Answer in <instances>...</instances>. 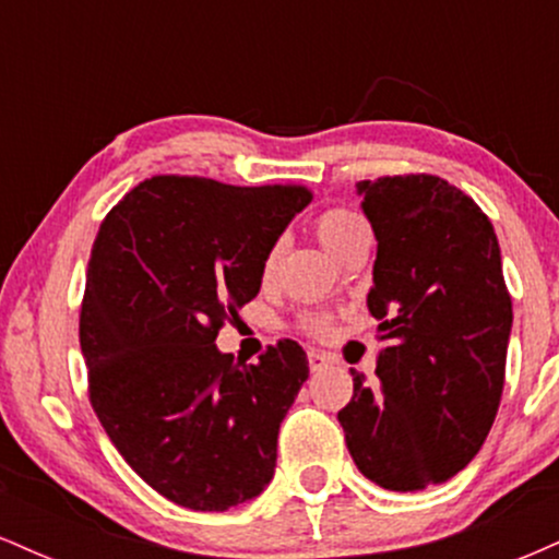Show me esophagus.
Returning <instances> with one entry per match:
<instances>
[{
	"label": "esophagus",
	"instance_id": "esophagus-1",
	"mask_svg": "<svg viewBox=\"0 0 559 559\" xmlns=\"http://www.w3.org/2000/svg\"><path fill=\"white\" fill-rule=\"evenodd\" d=\"M307 362H310V370L316 373V370H323L325 365L331 362V357L325 355V352H318V349H307Z\"/></svg>",
	"mask_w": 559,
	"mask_h": 559
}]
</instances>
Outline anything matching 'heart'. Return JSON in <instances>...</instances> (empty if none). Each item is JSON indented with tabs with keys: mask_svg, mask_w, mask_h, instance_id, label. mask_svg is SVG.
<instances>
[{
	"mask_svg": "<svg viewBox=\"0 0 559 559\" xmlns=\"http://www.w3.org/2000/svg\"><path fill=\"white\" fill-rule=\"evenodd\" d=\"M312 228H316L318 241L329 249L333 258H336V254L342 252L346 243L355 239L357 234H365V223L360 221V215H355L352 210H344V207L323 210V213L316 217V223H312ZM278 258H281V243L275 241L265 252V258H262V278L265 281L273 278L275 267H278ZM299 329L310 333V336H325L331 329V318L320 316V312H307V316L299 318Z\"/></svg>",
	"mask_w": 559,
	"mask_h": 559,
	"instance_id": "1",
	"label": "heart"
}]
</instances>
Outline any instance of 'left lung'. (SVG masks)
Returning a JSON list of instances; mask_svg holds the SVG:
<instances>
[{"instance_id": "8db88e82", "label": "left lung", "mask_w": 559, "mask_h": 559, "mask_svg": "<svg viewBox=\"0 0 559 559\" xmlns=\"http://www.w3.org/2000/svg\"><path fill=\"white\" fill-rule=\"evenodd\" d=\"M378 239L368 310L378 389L352 370L338 423L365 478L420 491L478 454L504 386L512 299L493 226L457 186L428 173L360 181Z\"/></svg>"}]
</instances>
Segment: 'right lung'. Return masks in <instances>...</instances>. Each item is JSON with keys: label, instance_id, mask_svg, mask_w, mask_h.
<instances>
[{"label": "right lung", "instance_id": "1", "mask_svg": "<svg viewBox=\"0 0 559 559\" xmlns=\"http://www.w3.org/2000/svg\"><path fill=\"white\" fill-rule=\"evenodd\" d=\"M310 199L297 183L155 176L96 230L79 323L88 400L126 463L170 502L223 512L271 484L307 355L281 338L247 365L215 338L258 297L262 258Z\"/></svg>", "mask_w": 559, "mask_h": 559}]
</instances>
